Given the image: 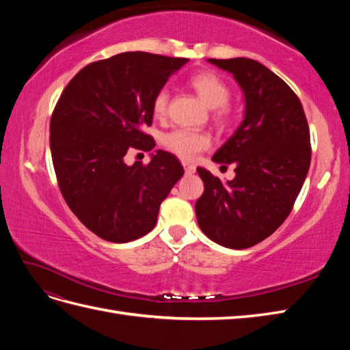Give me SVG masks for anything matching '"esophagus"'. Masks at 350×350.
I'll use <instances>...</instances> for the list:
<instances>
[{"mask_svg": "<svg viewBox=\"0 0 350 350\" xmlns=\"http://www.w3.org/2000/svg\"><path fill=\"white\" fill-rule=\"evenodd\" d=\"M183 166H184V171H185V174H188V175H191V174H194V172H196V166H194V165H191V163L183 162Z\"/></svg>", "mask_w": 350, "mask_h": 350, "instance_id": "esophagus-1", "label": "esophagus"}]
</instances>
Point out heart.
I'll use <instances>...</instances> for the list:
<instances>
[{
	"instance_id": "obj_1",
	"label": "heart",
	"mask_w": 350,
	"mask_h": 350,
	"mask_svg": "<svg viewBox=\"0 0 350 350\" xmlns=\"http://www.w3.org/2000/svg\"><path fill=\"white\" fill-rule=\"evenodd\" d=\"M189 84H191L193 89L207 107L213 109V120L216 124L219 126L228 125L232 118L230 109L228 107V102L230 99V90L228 84L219 76H216L215 72L210 71L194 74L189 79ZM169 98L171 96H169V90L166 88L159 89L154 93L152 99V113L154 118H165L167 113ZM162 144L166 150L184 159V161H194L201 152L208 149L211 140L207 133L176 129L162 137Z\"/></svg>"
}]
</instances>
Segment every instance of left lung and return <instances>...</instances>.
I'll use <instances>...</instances> for the list:
<instances>
[{
    "instance_id": "1",
    "label": "left lung",
    "mask_w": 350,
    "mask_h": 350,
    "mask_svg": "<svg viewBox=\"0 0 350 350\" xmlns=\"http://www.w3.org/2000/svg\"><path fill=\"white\" fill-rule=\"evenodd\" d=\"M208 62L234 74L245 94V116L213 161L234 163L224 184L197 167L204 193L196 216L206 237L232 250L269 238L289 216L311 163L310 129L302 103L279 76L250 58Z\"/></svg>"
}]
</instances>
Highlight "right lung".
Instances as JSON below:
<instances>
[{
	"instance_id": "obj_1",
	"label": "right lung",
	"mask_w": 350,
	"mask_h": 350,
	"mask_svg": "<svg viewBox=\"0 0 350 350\" xmlns=\"http://www.w3.org/2000/svg\"><path fill=\"white\" fill-rule=\"evenodd\" d=\"M188 59L122 52L81 68L62 90L51 116V154L59 191L81 224L109 242L150 232L159 207L184 167L157 150L129 166L130 150L149 152L152 99Z\"/></svg>"
}]
</instances>
